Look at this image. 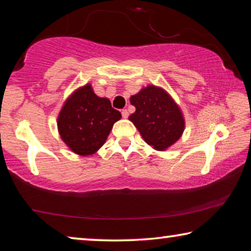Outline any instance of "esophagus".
Segmentation results:
<instances>
[{"label":"esophagus","instance_id":"esophagus-1","mask_svg":"<svg viewBox=\"0 0 251 251\" xmlns=\"http://www.w3.org/2000/svg\"><path fill=\"white\" fill-rule=\"evenodd\" d=\"M128 115H129V114H128V112H127V109H123L122 110L123 118H127V117H128Z\"/></svg>","mask_w":251,"mask_h":251}]
</instances>
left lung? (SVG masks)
Here are the masks:
<instances>
[{
	"label": "left lung",
	"instance_id": "1",
	"mask_svg": "<svg viewBox=\"0 0 251 251\" xmlns=\"http://www.w3.org/2000/svg\"><path fill=\"white\" fill-rule=\"evenodd\" d=\"M135 113L128 117L144 141L157 151H164L180 138L185 122L175 101L166 92L150 85L130 97Z\"/></svg>",
	"mask_w": 251,
	"mask_h": 251
}]
</instances>
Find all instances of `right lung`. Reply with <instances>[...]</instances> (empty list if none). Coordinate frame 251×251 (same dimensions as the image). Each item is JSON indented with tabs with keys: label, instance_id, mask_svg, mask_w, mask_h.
<instances>
[{
	"label": "right lung",
	"instance_id": "1",
	"mask_svg": "<svg viewBox=\"0 0 251 251\" xmlns=\"http://www.w3.org/2000/svg\"><path fill=\"white\" fill-rule=\"evenodd\" d=\"M121 117L109 100L97 96L87 84L66 100L58 115L57 127L63 142L72 151L87 156L104 145L114 123Z\"/></svg>",
	"mask_w": 251,
	"mask_h": 251
}]
</instances>
